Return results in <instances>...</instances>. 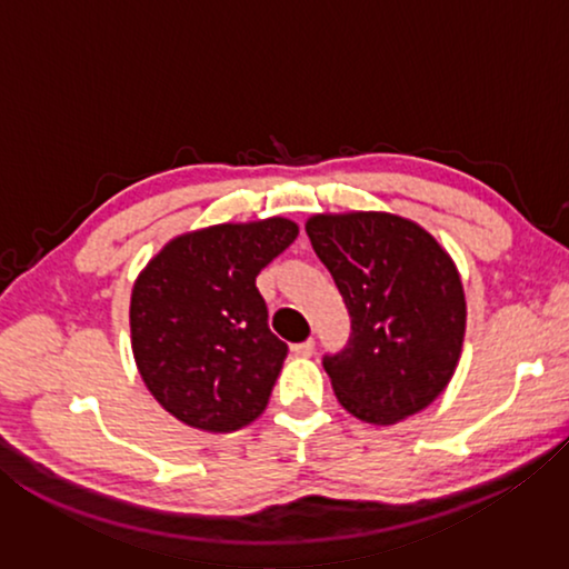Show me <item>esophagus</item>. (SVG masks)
Listing matches in <instances>:
<instances>
[{"label":"esophagus","mask_w":569,"mask_h":569,"mask_svg":"<svg viewBox=\"0 0 569 569\" xmlns=\"http://www.w3.org/2000/svg\"><path fill=\"white\" fill-rule=\"evenodd\" d=\"M313 349H316V341L308 339V341H303V343H296L291 351H293L296 356H303V359H308V356L313 353Z\"/></svg>","instance_id":"obj_1"}]
</instances>
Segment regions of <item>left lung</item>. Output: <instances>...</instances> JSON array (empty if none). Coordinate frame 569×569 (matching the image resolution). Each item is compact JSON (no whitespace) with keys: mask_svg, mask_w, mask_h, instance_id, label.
<instances>
[{"mask_svg":"<svg viewBox=\"0 0 569 569\" xmlns=\"http://www.w3.org/2000/svg\"><path fill=\"white\" fill-rule=\"evenodd\" d=\"M306 233L351 316L346 349L323 356L341 407L369 423L427 409L461 356L465 288L435 236L391 213H319Z\"/></svg>","mask_w":569,"mask_h":569,"instance_id":"8db88e82","label":"left lung"}]
</instances>
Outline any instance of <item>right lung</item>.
Masks as SVG:
<instances>
[{
    "mask_svg": "<svg viewBox=\"0 0 569 569\" xmlns=\"http://www.w3.org/2000/svg\"><path fill=\"white\" fill-rule=\"evenodd\" d=\"M288 218L220 223L172 238L132 286V356L178 421L236 431L258 419L288 346L268 329L256 276L293 243Z\"/></svg>",
    "mask_w": 569,
    "mask_h": 569,
    "instance_id": "obj_1",
    "label": "right lung"
}]
</instances>
